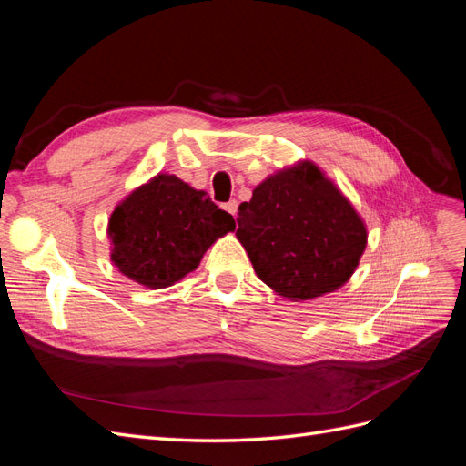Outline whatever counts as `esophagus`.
<instances>
[{
    "label": "esophagus",
    "instance_id": "obj_1",
    "mask_svg": "<svg viewBox=\"0 0 466 466\" xmlns=\"http://www.w3.org/2000/svg\"><path fill=\"white\" fill-rule=\"evenodd\" d=\"M223 208H225V209H228V211H229V214H231L233 218L237 216V202H235V200H229V202H228V204H225Z\"/></svg>",
    "mask_w": 466,
    "mask_h": 466
}]
</instances>
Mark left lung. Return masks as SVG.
<instances>
[{
  "instance_id": "1",
  "label": "left lung",
  "mask_w": 466,
  "mask_h": 466,
  "mask_svg": "<svg viewBox=\"0 0 466 466\" xmlns=\"http://www.w3.org/2000/svg\"><path fill=\"white\" fill-rule=\"evenodd\" d=\"M237 223L257 276L295 301L344 286L368 243L358 211L313 163L266 178Z\"/></svg>"
}]
</instances>
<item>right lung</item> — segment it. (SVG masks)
<instances>
[{"instance_id": "obj_1", "label": "right lung", "mask_w": 466, "mask_h": 466, "mask_svg": "<svg viewBox=\"0 0 466 466\" xmlns=\"http://www.w3.org/2000/svg\"><path fill=\"white\" fill-rule=\"evenodd\" d=\"M233 216L175 175H157L116 206L108 221L112 262L153 289L173 286L198 268Z\"/></svg>"}]
</instances>
